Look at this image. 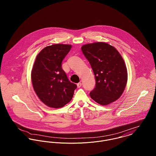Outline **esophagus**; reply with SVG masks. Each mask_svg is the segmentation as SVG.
<instances>
[{
	"label": "esophagus",
	"mask_w": 156,
	"mask_h": 156,
	"mask_svg": "<svg viewBox=\"0 0 156 156\" xmlns=\"http://www.w3.org/2000/svg\"><path fill=\"white\" fill-rule=\"evenodd\" d=\"M82 83L81 82H79V83H78L77 84V87L78 88H80L81 87V86H82Z\"/></svg>",
	"instance_id": "1"
}]
</instances>
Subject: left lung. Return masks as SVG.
<instances>
[{"label":"left lung","instance_id":"obj_1","mask_svg":"<svg viewBox=\"0 0 156 156\" xmlns=\"http://www.w3.org/2000/svg\"><path fill=\"white\" fill-rule=\"evenodd\" d=\"M81 48L96 80L90 97L103 106L115 101L122 94L127 82V69L122 57L113 46L104 42L87 44Z\"/></svg>","mask_w":156,"mask_h":156}]
</instances>
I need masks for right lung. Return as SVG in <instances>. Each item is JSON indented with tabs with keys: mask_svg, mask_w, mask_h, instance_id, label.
Segmentation results:
<instances>
[{
	"mask_svg": "<svg viewBox=\"0 0 156 156\" xmlns=\"http://www.w3.org/2000/svg\"><path fill=\"white\" fill-rule=\"evenodd\" d=\"M71 45L55 44L44 48L37 56L31 71L34 89L40 100L52 108L69 103L77 85L69 81L62 61Z\"/></svg>",
	"mask_w": 156,
	"mask_h": 156,
	"instance_id": "right-lung-1",
	"label": "right lung"
}]
</instances>
